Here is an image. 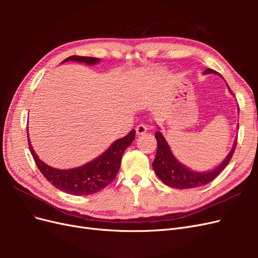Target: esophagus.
<instances>
[{
	"label": "esophagus",
	"instance_id": "esophagus-1",
	"mask_svg": "<svg viewBox=\"0 0 258 258\" xmlns=\"http://www.w3.org/2000/svg\"><path fill=\"white\" fill-rule=\"evenodd\" d=\"M147 126L145 123H143V122H141V123H139L138 126L136 127V132H137V135H139V136H141V135H144L145 132L147 131Z\"/></svg>",
	"mask_w": 258,
	"mask_h": 258
}]
</instances>
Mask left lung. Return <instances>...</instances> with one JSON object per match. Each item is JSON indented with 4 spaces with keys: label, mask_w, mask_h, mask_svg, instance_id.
Instances as JSON below:
<instances>
[{
    "label": "left lung",
    "mask_w": 258,
    "mask_h": 258,
    "mask_svg": "<svg viewBox=\"0 0 258 258\" xmlns=\"http://www.w3.org/2000/svg\"><path fill=\"white\" fill-rule=\"evenodd\" d=\"M204 73L217 74V72L211 69H207ZM228 89L231 92L229 87ZM155 137L157 140V152H156L155 160L153 161V169L155 173L161 179V182L178 189L195 188V187H200L212 182L228 165L237 145V141H235V144H233L229 154L226 156V158L215 169L207 171V172H197V171H192L177 161L172 152H171L165 137L162 136L160 131H156Z\"/></svg>",
    "instance_id": "8db88e82"
}]
</instances>
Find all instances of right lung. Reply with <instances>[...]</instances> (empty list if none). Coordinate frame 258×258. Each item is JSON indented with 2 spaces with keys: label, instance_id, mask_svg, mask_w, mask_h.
<instances>
[{
  "label": "right lung",
  "instance_id": "obj_1",
  "mask_svg": "<svg viewBox=\"0 0 258 258\" xmlns=\"http://www.w3.org/2000/svg\"><path fill=\"white\" fill-rule=\"evenodd\" d=\"M67 61H76L80 63L84 62L86 64L93 66L99 63L100 59L71 56L62 61V63ZM27 135L29 150L33 156L38 170L41 171L46 179L61 191L75 195V196H88V195H92L105 188L116 177L120 168L123 152L134 142L136 138V130H131L126 137L116 140L102 155H100L96 159L87 162L82 167L69 170H60L46 165L37 157L32 145H31L29 134Z\"/></svg>",
  "mask_w": 258,
  "mask_h": 258
}]
</instances>
